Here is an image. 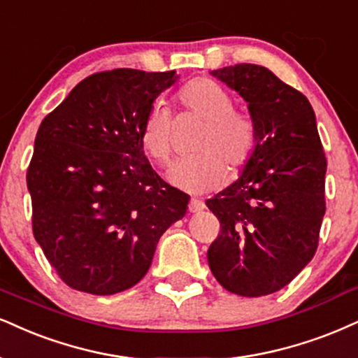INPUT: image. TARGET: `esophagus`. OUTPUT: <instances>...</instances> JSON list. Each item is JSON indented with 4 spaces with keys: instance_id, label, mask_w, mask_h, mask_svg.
Masks as SVG:
<instances>
[{
    "instance_id": "obj_1",
    "label": "esophagus",
    "mask_w": 358,
    "mask_h": 358,
    "mask_svg": "<svg viewBox=\"0 0 358 358\" xmlns=\"http://www.w3.org/2000/svg\"><path fill=\"white\" fill-rule=\"evenodd\" d=\"M204 207L206 204L199 199L189 201V210H191V213H201V210H204Z\"/></svg>"
}]
</instances>
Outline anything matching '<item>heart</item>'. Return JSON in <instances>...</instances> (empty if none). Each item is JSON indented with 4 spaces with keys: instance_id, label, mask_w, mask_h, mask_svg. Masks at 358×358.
I'll return each instance as SVG.
<instances>
[{
    "instance_id": "obj_1",
    "label": "heart",
    "mask_w": 358,
    "mask_h": 358,
    "mask_svg": "<svg viewBox=\"0 0 358 358\" xmlns=\"http://www.w3.org/2000/svg\"><path fill=\"white\" fill-rule=\"evenodd\" d=\"M178 103L204 127L192 145V154L180 159L169 171L174 186L189 192H207L227 180V167L232 176L239 174L252 161L259 148V127L247 109L234 106L226 87L210 78H194L176 92ZM139 144L154 164H169L174 139L172 117L164 104L149 108L139 126Z\"/></svg>"
}]
</instances>
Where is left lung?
Instances as JSON below:
<instances>
[{"label": "left lung", "mask_w": 358, "mask_h": 358, "mask_svg": "<svg viewBox=\"0 0 358 358\" xmlns=\"http://www.w3.org/2000/svg\"><path fill=\"white\" fill-rule=\"evenodd\" d=\"M210 74L249 103L259 148L241 178L206 201L220 222L207 260L229 292L262 297L292 282L314 257L325 214L327 157L314 109L301 91L257 64Z\"/></svg>", "instance_id": "1"}]
</instances>
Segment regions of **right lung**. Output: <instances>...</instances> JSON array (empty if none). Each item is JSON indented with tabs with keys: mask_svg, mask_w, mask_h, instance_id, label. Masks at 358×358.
Returning a JSON list of instances; mask_svg holds the SVG:
<instances>
[{
	"mask_svg": "<svg viewBox=\"0 0 358 358\" xmlns=\"http://www.w3.org/2000/svg\"><path fill=\"white\" fill-rule=\"evenodd\" d=\"M176 79L127 68L91 74L39 126L26 172L33 234L74 290L131 289L162 234L186 215L189 196L159 178L138 136Z\"/></svg>",
	"mask_w": 358,
	"mask_h": 358,
	"instance_id": "add662e5",
	"label": "right lung"
}]
</instances>
